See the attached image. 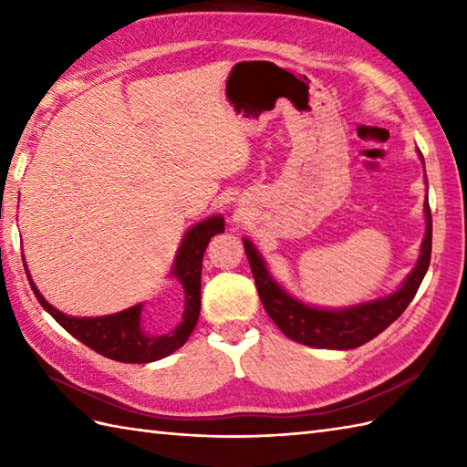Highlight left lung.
Masks as SVG:
<instances>
[{
  "label": "left lung",
  "mask_w": 467,
  "mask_h": 467,
  "mask_svg": "<svg viewBox=\"0 0 467 467\" xmlns=\"http://www.w3.org/2000/svg\"><path fill=\"white\" fill-rule=\"evenodd\" d=\"M423 206L428 231H425V239L421 244V256L411 275L408 276V281L401 285V289L385 296V299L357 305L343 311L313 309V306L295 301L293 296L286 295L271 279L261 254L244 239L243 243L246 259H249L256 291H259L266 315L271 317L275 325L289 339L309 347H319V349H355V347L371 341L373 337L385 331L387 327L408 309V305L413 301L415 293L420 289L425 273H428L431 259V211L428 201H425Z\"/></svg>",
  "instance_id": "8db88e82"
}]
</instances>
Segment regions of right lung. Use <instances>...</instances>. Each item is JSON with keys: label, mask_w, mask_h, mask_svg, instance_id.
Returning a JSON list of instances; mask_svg holds the SVG:
<instances>
[{"label": "right lung", "mask_w": 467, "mask_h": 467, "mask_svg": "<svg viewBox=\"0 0 467 467\" xmlns=\"http://www.w3.org/2000/svg\"><path fill=\"white\" fill-rule=\"evenodd\" d=\"M224 231V221L221 216H213L204 223H198L192 226L188 234L184 236L181 251L176 256L174 275L184 286V313L182 321L178 323L172 331L166 335H148L140 329V313L142 305H136L132 309H126L122 313L108 315V317H94V319H76V317H67L59 313L49 305L39 291L36 289L34 281H27L32 285V291L39 305L54 317V319L64 327V329L74 335L78 341H82L92 351L100 353L108 359L120 361V363H150L158 361L162 357L171 355L178 347L186 343L191 337L194 325L201 315V271H202V254L206 251V244L211 236Z\"/></svg>", "instance_id": "add662e5"}]
</instances>
